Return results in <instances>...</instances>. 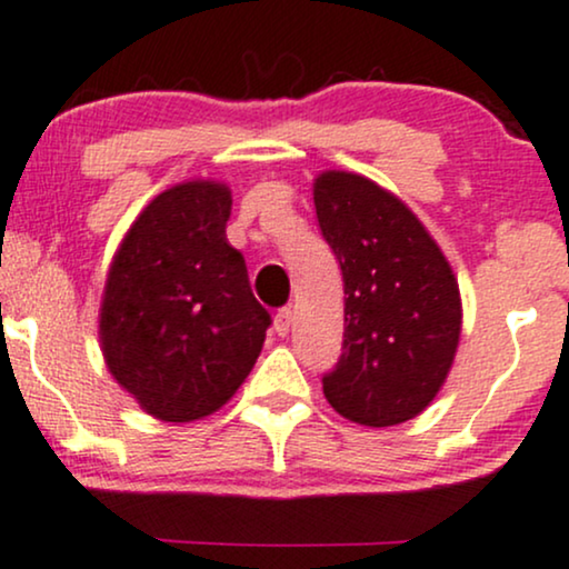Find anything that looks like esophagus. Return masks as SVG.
<instances>
[{"label": "esophagus", "mask_w": 569, "mask_h": 569, "mask_svg": "<svg viewBox=\"0 0 569 569\" xmlns=\"http://www.w3.org/2000/svg\"><path fill=\"white\" fill-rule=\"evenodd\" d=\"M272 328H276L278 337H286L291 328V307H280V310L276 312V323H272Z\"/></svg>", "instance_id": "obj_1"}]
</instances>
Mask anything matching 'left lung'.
<instances>
[{"mask_svg": "<svg viewBox=\"0 0 569 569\" xmlns=\"http://www.w3.org/2000/svg\"><path fill=\"white\" fill-rule=\"evenodd\" d=\"M315 211L345 280V341L323 395L362 427H395L440 392L461 337L458 283L400 198L352 172L315 180Z\"/></svg>", "mask_w": 569, "mask_h": 569, "instance_id": "1", "label": "left lung"}]
</instances>
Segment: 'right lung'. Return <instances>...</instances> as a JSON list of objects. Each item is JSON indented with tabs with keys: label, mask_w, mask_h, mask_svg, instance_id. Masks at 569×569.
<instances>
[{
	"label": "right lung",
	"mask_w": 569,
	"mask_h": 569,
	"mask_svg": "<svg viewBox=\"0 0 569 569\" xmlns=\"http://www.w3.org/2000/svg\"><path fill=\"white\" fill-rule=\"evenodd\" d=\"M230 190L184 182L142 209L116 251L100 307L113 379L161 421H196L236 395L262 352L270 312L224 238Z\"/></svg>",
	"instance_id": "obj_1"
}]
</instances>
